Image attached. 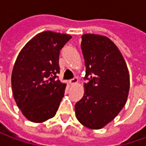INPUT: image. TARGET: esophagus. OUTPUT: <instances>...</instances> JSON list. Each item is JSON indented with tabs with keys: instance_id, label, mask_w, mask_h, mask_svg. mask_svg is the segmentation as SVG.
Returning a JSON list of instances; mask_svg holds the SVG:
<instances>
[{
	"instance_id": "esophagus-1",
	"label": "esophagus",
	"mask_w": 146,
	"mask_h": 146,
	"mask_svg": "<svg viewBox=\"0 0 146 146\" xmlns=\"http://www.w3.org/2000/svg\"><path fill=\"white\" fill-rule=\"evenodd\" d=\"M69 83H70L71 85H73V84H76L78 83V79L75 77V78H73V79H71L69 80Z\"/></svg>"
}]
</instances>
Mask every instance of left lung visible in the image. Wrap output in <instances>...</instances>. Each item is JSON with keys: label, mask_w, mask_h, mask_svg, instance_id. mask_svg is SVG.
Segmentation results:
<instances>
[{"label": "left lung", "mask_w": 146, "mask_h": 146, "mask_svg": "<svg viewBox=\"0 0 146 146\" xmlns=\"http://www.w3.org/2000/svg\"><path fill=\"white\" fill-rule=\"evenodd\" d=\"M80 48L86 66L83 98L75 105L80 123L101 129L112 121L125 106L130 76L122 54L110 39L97 34H84Z\"/></svg>", "instance_id": "obj_1"}]
</instances>
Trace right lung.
<instances>
[{"mask_svg": "<svg viewBox=\"0 0 146 146\" xmlns=\"http://www.w3.org/2000/svg\"><path fill=\"white\" fill-rule=\"evenodd\" d=\"M71 38L44 31L31 39L18 55L11 73L12 93L18 107L32 122H44L57 112L66 86L56 79L59 54Z\"/></svg>", "mask_w": 146, "mask_h": 146, "instance_id": "add662e5", "label": "right lung"}]
</instances>
